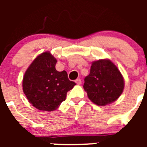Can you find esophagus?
<instances>
[{"mask_svg": "<svg viewBox=\"0 0 147 147\" xmlns=\"http://www.w3.org/2000/svg\"><path fill=\"white\" fill-rule=\"evenodd\" d=\"M75 82H76L78 84H81L82 81H81V80L80 79V78H78V79H77L76 80H75Z\"/></svg>", "mask_w": 147, "mask_h": 147, "instance_id": "34e87169", "label": "esophagus"}]
</instances>
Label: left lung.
<instances>
[{"instance_id":"8db88e82","label":"left lung","mask_w":147,"mask_h":147,"mask_svg":"<svg viewBox=\"0 0 147 147\" xmlns=\"http://www.w3.org/2000/svg\"><path fill=\"white\" fill-rule=\"evenodd\" d=\"M124 79L119 70L109 60L93 62L83 87L92 102L105 106L117 100L124 90Z\"/></svg>"}]
</instances>
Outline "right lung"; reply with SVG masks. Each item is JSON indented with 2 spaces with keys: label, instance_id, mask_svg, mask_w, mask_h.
Instances as JSON below:
<instances>
[{
  "label": "right lung",
  "instance_id": "obj_1",
  "mask_svg": "<svg viewBox=\"0 0 147 147\" xmlns=\"http://www.w3.org/2000/svg\"><path fill=\"white\" fill-rule=\"evenodd\" d=\"M56 63L57 60L45 52L34 60L23 77V92L30 103L40 110L57 109L76 84L68 79L66 71L56 70Z\"/></svg>",
  "mask_w": 147,
  "mask_h": 147
}]
</instances>
